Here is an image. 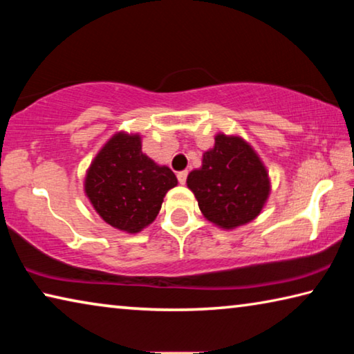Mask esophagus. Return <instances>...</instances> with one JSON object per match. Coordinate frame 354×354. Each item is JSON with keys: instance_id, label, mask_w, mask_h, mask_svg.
<instances>
[{"instance_id": "1", "label": "esophagus", "mask_w": 354, "mask_h": 354, "mask_svg": "<svg viewBox=\"0 0 354 354\" xmlns=\"http://www.w3.org/2000/svg\"><path fill=\"white\" fill-rule=\"evenodd\" d=\"M187 175H189L187 170L178 173V181H179V184H185V179H187Z\"/></svg>"}]
</instances>
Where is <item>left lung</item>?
Segmentation results:
<instances>
[{
  "label": "left lung",
  "mask_w": 354,
  "mask_h": 354,
  "mask_svg": "<svg viewBox=\"0 0 354 354\" xmlns=\"http://www.w3.org/2000/svg\"><path fill=\"white\" fill-rule=\"evenodd\" d=\"M205 218L223 230L253 221L261 214L272 185L266 165L241 136L218 133L201 167L187 176Z\"/></svg>",
  "instance_id": "left-lung-1"
}]
</instances>
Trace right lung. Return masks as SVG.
<instances>
[{
  "label": "right lung",
  "instance_id": "add662e5",
  "mask_svg": "<svg viewBox=\"0 0 354 354\" xmlns=\"http://www.w3.org/2000/svg\"><path fill=\"white\" fill-rule=\"evenodd\" d=\"M178 179L169 167L142 151L140 134H113L95 156L84 192L95 211L115 230L136 234L151 225Z\"/></svg>",
  "mask_w": 354,
  "mask_h": 354
}]
</instances>
